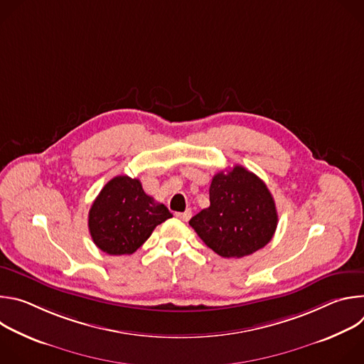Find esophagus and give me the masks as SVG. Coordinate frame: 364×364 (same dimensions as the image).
Returning a JSON list of instances; mask_svg holds the SVG:
<instances>
[{
  "label": "esophagus",
  "instance_id": "34e87169",
  "mask_svg": "<svg viewBox=\"0 0 364 364\" xmlns=\"http://www.w3.org/2000/svg\"><path fill=\"white\" fill-rule=\"evenodd\" d=\"M176 216H177L178 219H181V220L187 222V220H190V218H191V210H190V209H187L186 212H181V213H176Z\"/></svg>",
  "mask_w": 364,
  "mask_h": 364
}]
</instances>
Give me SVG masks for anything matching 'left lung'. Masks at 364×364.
I'll return each mask as SVG.
<instances>
[{"mask_svg":"<svg viewBox=\"0 0 364 364\" xmlns=\"http://www.w3.org/2000/svg\"><path fill=\"white\" fill-rule=\"evenodd\" d=\"M210 205L188 222L200 239L223 257H243L272 239L278 213L267 184L235 166L218 173L210 184Z\"/></svg>","mask_w":364,"mask_h":364,"instance_id":"left-lung-1","label":"left lung"}]
</instances>
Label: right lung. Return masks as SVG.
<instances>
[{
	"mask_svg": "<svg viewBox=\"0 0 364 364\" xmlns=\"http://www.w3.org/2000/svg\"><path fill=\"white\" fill-rule=\"evenodd\" d=\"M173 218L163 203L145 194L141 181L118 176L108 181L89 210V232L95 245L108 255H131Z\"/></svg>",
	"mask_w": 364,
	"mask_h": 364,
	"instance_id": "1",
	"label": "right lung"
}]
</instances>
